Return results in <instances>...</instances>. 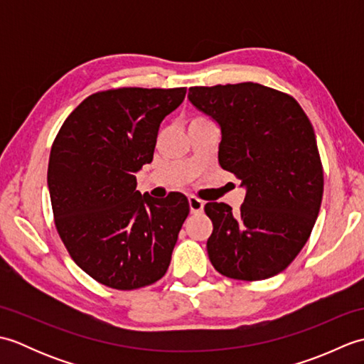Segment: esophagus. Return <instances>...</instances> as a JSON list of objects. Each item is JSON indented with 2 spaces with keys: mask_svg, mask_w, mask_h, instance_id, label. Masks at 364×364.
Instances as JSON below:
<instances>
[{
  "mask_svg": "<svg viewBox=\"0 0 364 364\" xmlns=\"http://www.w3.org/2000/svg\"><path fill=\"white\" fill-rule=\"evenodd\" d=\"M203 206H205V203L202 202V200H198L197 197H189V208H191L192 214L203 213Z\"/></svg>",
  "mask_w": 364,
  "mask_h": 364,
  "instance_id": "obj_1",
  "label": "esophagus"
}]
</instances>
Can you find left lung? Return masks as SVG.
I'll use <instances>...</instances> for the list:
<instances>
[{"mask_svg": "<svg viewBox=\"0 0 364 364\" xmlns=\"http://www.w3.org/2000/svg\"><path fill=\"white\" fill-rule=\"evenodd\" d=\"M189 102L220 128L219 164L245 188L241 211L210 202L208 257L219 274L264 280L304 249L323 194L314 129L292 97L257 82L191 87Z\"/></svg>", "mask_w": 364, "mask_h": 364, "instance_id": "left-lung-1", "label": "left lung"}]
</instances>
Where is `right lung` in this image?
Listing matches in <instances>:
<instances>
[{
  "label": "right lung",
  "instance_id": "right-lung-1",
  "mask_svg": "<svg viewBox=\"0 0 364 364\" xmlns=\"http://www.w3.org/2000/svg\"><path fill=\"white\" fill-rule=\"evenodd\" d=\"M186 97L176 89H111L87 97L54 139L48 189L58 233L73 261L114 289L149 286L167 272L189 202L136 191L158 129Z\"/></svg>",
  "mask_w": 364,
  "mask_h": 364
}]
</instances>
